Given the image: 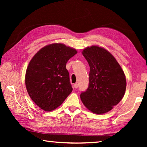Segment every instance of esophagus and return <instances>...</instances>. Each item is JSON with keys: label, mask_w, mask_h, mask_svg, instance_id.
<instances>
[{"label": "esophagus", "mask_w": 147, "mask_h": 147, "mask_svg": "<svg viewBox=\"0 0 147 147\" xmlns=\"http://www.w3.org/2000/svg\"><path fill=\"white\" fill-rule=\"evenodd\" d=\"M73 86H74V88H78V83L74 84Z\"/></svg>", "instance_id": "1"}]
</instances>
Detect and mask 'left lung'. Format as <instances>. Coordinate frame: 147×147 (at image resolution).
<instances>
[{
    "label": "left lung",
    "instance_id": "left-lung-1",
    "mask_svg": "<svg viewBox=\"0 0 147 147\" xmlns=\"http://www.w3.org/2000/svg\"><path fill=\"white\" fill-rule=\"evenodd\" d=\"M82 54L88 62L90 73L88 87L82 92L80 98L93 113H106L121 100L125 93L124 71L114 56L102 47H87Z\"/></svg>",
    "mask_w": 147,
    "mask_h": 147
}]
</instances>
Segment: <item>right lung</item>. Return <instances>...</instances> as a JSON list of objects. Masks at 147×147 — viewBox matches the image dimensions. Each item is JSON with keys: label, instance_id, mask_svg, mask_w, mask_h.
Wrapping results in <instances>:
<instances>
[{"label": "right lung", "instance_id": "add662e5", "mask_svg": "<svg viewBox=\"0 0 147 147\" xmlns=\"http://www.w3.org/2000/svg\"><path fill=\"white\" fill-rule=\"evenodd\" d=\"M77 54L75 49L62 43H53L34 55L26 69L25 84L32 100L45 111L60 106L73 88L65 68L67 61Z\"/></svg>", "mask_w": 147, "mask_h": 147}]
</instances>
